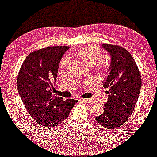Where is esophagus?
Returning <instances> with one entry per match:
<instances>
[{
    "label": "esophagus",
    "mask_w": 157,
    "mask_h": 157,
    "mask_svg": "<svg viewBox=\"0 0 157 157\" xmlns=\"http://www.w3.org/2000/svg\"><path fill=\"white\" fill-rule=\"evenodd\" d=\"M79 101L80 102H86V103H90L93 102V99H85V98H80L79 99Z\"/></svg>",
    "instance_id": "34e87169"
}]
</instances>
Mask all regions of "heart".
<instances>
[{
  "instance_id": "b5f03b06",
  "label": "heart",
  "mask_w": 157,
  "mask_h": 157,
  "mask_svg": "<svg viewBox=\"0 0 157 157\" xmlns=\"http://www.w3.org/2000/svg\"><path fill=\"white\" fill-rule=\"evenodd\" d=\"M76 53L83 62H86L90 66L94 65V67L98 70H104L107 68V62L102 59V52L97 47L86 45L77 50ZM69 57L67 56L64 57L62 60L60 67L62 68H65L69 64Z\"/></svg>"
}]
</instances>
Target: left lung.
<instances>
[{
  "label": "left lung",
  "mask_w": 157,
  "mask_h": 157,
  "mask_svg": "<svg viewBox=\"0 0 157 157\" xmlns=\"http://www.w3.org/2000/svg\"><path fill=\"white\" fill-rule=\"evenodd\" d=\"M111 57V64L103 86L109 89L105 109L95 120L107 129L122 126L131 117L138 100L142 80L131 53L125 48L102 44Z\"/></svg>",
  "instance_id": "8db88e82"
}]
</instances>
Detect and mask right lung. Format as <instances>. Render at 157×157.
<instances>
[{"label":"right lung","instance_id":"right-lung-1","mask_svg":"<svg viewBox=\"0 0 157 157\" xmlns=\"http://www.w3.org/2000/svg\"><path fill=\"white\" fill-rule=\"evenodd\" d=\"M68 46H51L33 51L26 57L17 77V90L24 105L35 121L54 127L68 117L78 102L63 100L54 93L59 62Z\"/></svg>","mask_w":157,"mask_h":157}]
</instances>
